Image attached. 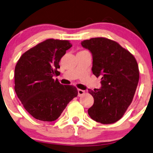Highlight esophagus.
<instances>
[{
    "mask_svg": "<svg viewBox=\"0 0 153 153\" xmlns=\"http://www.w3.org/2000/svg\"><path fill=\"white\" fill-rule=\"evenodd\" d=\"M84 94H85V91L81 90V89H79L78 90V96L79 97L82 96Z\"/></svg>",
    "mask_w": 153,
    "mask_h": 153,
    "instance_id": "34e87169",
    "label": "esophagus"
}]
</instances>
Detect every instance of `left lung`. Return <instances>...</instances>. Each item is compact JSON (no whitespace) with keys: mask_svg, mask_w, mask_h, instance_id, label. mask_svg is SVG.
Returning <instances> with one entry per match:
<instances>
[{"mask_svg":"<svg viewBox=\"0 0 153 153\" xmlns=\"http://www.w3.org/2000/svg\"><path fill=\"white\" fill-rule=\"evenodd\" d=\"M81 45L92 53L93 74L100 77L102 84L100 89L88 91L94 98L89 116L101 124H113L124 116L134 98L139 81L137 61L128 50L107 38H92Z\"/></svg>","mask_w":153,"mask_h":153,"instance_id":"1","label":"left lung"}]
</instances>
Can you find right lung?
I'll use <instances>...</instances> for the list:
<instances>
[{"label": "right lung", "mask_w": 153, "mask_h": 153, "mask_svg": "<svg viewBox=\"0 0 153 153\" xmlns=\"http://www.w3.org/2000/svg\"><path fill=\"white\" fill-rule=\"evenodd\" d=\"M72 45L67 40L49 39L26 51L15 69V91L26 110L36 120L53 122L77 96L72 85L57 79L59 62Z\"/></svg>", "instance_id": "right-lung-1"}]
</instances>
